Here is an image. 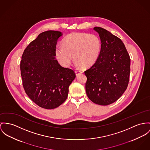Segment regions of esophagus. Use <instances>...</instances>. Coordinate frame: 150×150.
<instances>
[{
    "label": "esophagus",
    "instance_id": "1",
    "mask_svg": "<svg viewBox=\"0 0 150 150\" xmlns=\"http://www.w3.org/2000/svg\"><path fill=\"white\" fill-rule=\"evenodd\" d=\"M82 73V72L80 71V70H75V74L76 75H79Z\"/></svg>",
    "mask_w": 150,
    "mask_h": 150
}]
</instances>
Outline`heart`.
I'll list each match as a JSON object with an SVG mask.
<instances>
[{"label":"heart","mask_w":150,"mask_h":150,"mask_svg":"<svg viewBox=\"0 0 150 150\" xmlns=\"http://www.w3.org/2000/svg\"><path fill=\"white\" fill-rule=\"evenodd\" d=\"M101 48L102 43L97 35L75 33L67 35L63 39L62 46L56 47L55 55L66 67L71 63L72 55L77 65L89 67L97 61Z\"/></svg>","instance_id":"obj_1"}]
</instances>
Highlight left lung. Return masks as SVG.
Wrapping results in <instances>:
<instances>
[{
	"mask_svg": "<svg viewBox=\"0 0 150 150\" xmlns=\"http://www.w3.org/2000/svg\"><path fill=\"white\" fill-rule=\"evenodd\" d=\"M102 43L99 57L84 71L86 91L94 103L107 105L114 103L126 91L129 81V55L123 42L103 28H93Z\"/></svg>",
	"mask_w": 150,
	"mask_h": 150,
	"instance_id": "8db88e82",
	"label": "left lung"
}]
</instances>
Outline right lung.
<instances>
[{
	"instance_id": "add662e5",
	"label": "right lung",
	"mask_w": 150,
	"mask_h": 150,
	"mask_svg": "<svg viewBox=\"0 0 150 150\" xmlns=\"http://www.w3.org/2000/svg\"><path fill=\"white\" fill-rule=\"evenodd\" d=\"M57 31L40 33L25 48L21 61L23 86L38 106L53 109L66 100L69 87L76 77L73 69L62 67L55 59Z\"/></svg>"
}]
</instances>
